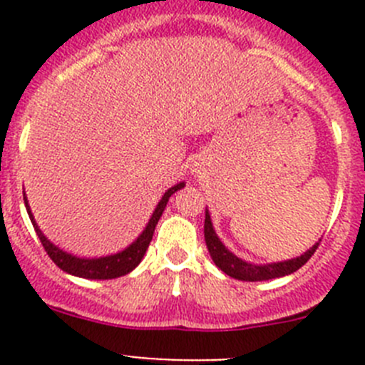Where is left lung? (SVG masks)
Returning a JSON list of instances; mask_svg holds the SVG:
<instances>
[{
    "mask_svg": "<svg viewBox=\"0 0 365 365\" xmlns=\"http://www.w3.org/2000/svg\"><path fill=\"white\" fill-rule=\"evenodd\" d=\"M205 242L206 247H208L210 256H212L213 263L227 274L230 277L238 279V281H249V282H256V281H268V279H275V277H284V275L293 274L297 272L298 268L304 267L309 259H311L312 254L316 252L318 249V244L312 245L309 251H305L302 256L293 257V259L288 261H279V263H268V264H252L247 263V261L240 259L238 256H235L233 252L227 251L226 245L220 242V238L217 237L215 230H213L212 219H210L208 210L205 212Z\"/></svg>",
    "mask_w": 365,
    "mask_h": 365,
    "instance_id": "1",
    "label": "left lung"
}]
</instances>
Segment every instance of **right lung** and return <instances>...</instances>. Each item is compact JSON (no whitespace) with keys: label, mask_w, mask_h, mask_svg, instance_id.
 <instances>
[{"label":"right lung","mask_w":365,"mask_h":365,"mask_svg":"<svg viewBox=\"0 0 365 365\" xmlns=\"http://www.w3.org/2000/svg\"><path fill=\"white\" fill-rule=\"evenodd\" d=\"M183 185H185V183L180 182L176 183L175 187L165 190L164 196H162V200L159 201V205H157L155 212L152 213L148 224H146V227L143 230V233L139 235V237L135 238L127 249H123V251L116 254H111V256H102V257H77V256H72V254L61 251V249L56 247L53 242L47 240L46 235L40 231L38 224L35 222V217H33L31 213V208H29L28 205V200H26V194H24V205H26V210H28L29 219H31L33 227H35L40 242H42L43 249H46V252L49 254L51 259H53L61 270L67 272L70 275H76V277L102 279V281H104V279H116V277H121V275H127L128 272H132L139 263H141L143 256L146 254V249H148L150 242H152L153 231H155L157 222H159L169 197H171L176 190L182 189Z\"/></svg>","instance_id":"add662e5"}]
</instances>
